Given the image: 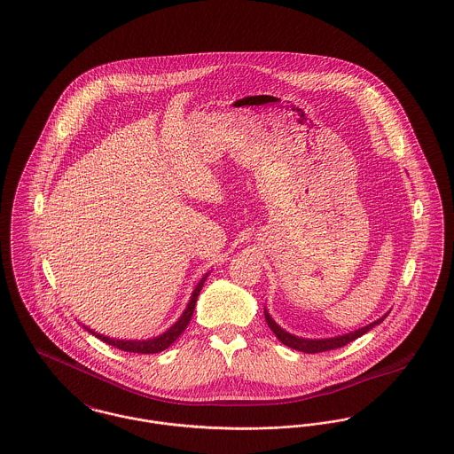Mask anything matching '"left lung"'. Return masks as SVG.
<instances>
[{
    "mask_svg": "<svg viewBox=\"0 0 454 454\" xmlns=\"http://www.w3.org/2000/svg\"><path fill=\"white\" fill-rule=\"evenodd\" d=\"M389 312H391V310H389ZM389 312H386L382 317L373 320L371 324H367V325H364V327H360V329H356V331L347 333V334H338V336H334V338H301V336H294L292 333L285 331L276 320L270 317L269 310L264 307V316H266L267 325H269L270 331L276 334V338H278L283 345H286L288 348H294V349H298V351H303V353H320V351H327V349H336V348L345 347L348 343L355 341L356 338L364 336L365 333H369L375 325H379L382 320L387 317Z\"/></svg>",
    "mask_w": 454,
    "mask_h": 454,
    "instance_id": "left-lung-1",
    "label": "left lung"
}]
</instances>
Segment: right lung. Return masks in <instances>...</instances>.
Masks as SVG:
<instances>
[{"instance_id":"add662e5","label":"right lung","mask_w":454,"mask_h":454,"mask_svg":"<svg viewBox=\"0 0 454 454\" xmlns=\"http://www.w3.org/2000/svg\"><path fill=\"white\" fill-rule=\"evenodd\" d=\"M209 274H211V270L206 272V274L200 278V281L195 285L193 292L190 294L187 307H185V310L182 312V316L178 317V320H176L171 327H168L164 333H160V336H156V338H149V340H116V338H111V336L101 334V333H98V331L87 327L85 324H83L82 327H83L85 331H89L92 336H96L98 340L105 341V343L111 345V347L123 349V351L145 353V355H149V353H160L162 349L171 347V345L180 338V334L187 329L188 322H190L192 316H193V309H195V303H197V296L200 294V290H202L206 279L209 278Z\"/></svg>"}]
</instances>
